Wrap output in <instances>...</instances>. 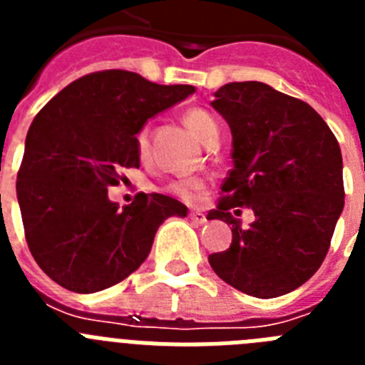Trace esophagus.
Wrapping results in <instances>:
<instances>
[{"label":"esophagus","instance_id":"1","mask_svg":"<svg viewBox=\"0 0 365 365\" xmlns=\"http://www.w3.org/2000/svg\"><path fill=\"white\" fill-rule=\"evenodd\" d=\"M190 219H192L195 225H205L206 214H202V212H192V214H190Z\"/></svg>","mask_w":365,"mask_h":365}]
</instances>
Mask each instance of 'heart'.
Masks as SVG:
<instances>
[{
    "instance_id": "heart-1",
    "label": "heart",
    "mask_w": 365,
    "mask_h": 365,
    "mask_svg": "<svg viewBox=\"0 0 365 365\" xmlns=\"http://www.w3.org/2000/svg\"><path fill=\"white\" fill-rule=\"evenodd\" d=\"M182 118H185L186 128H188L202 144H205L210 137L217 135V122H215V118L212 117L210 113L205 111V109H188ZM137 150L143 157L148 153V130H143L137 135ZM202 190H205V180L197 179V177L177 179L170 185V192L175 193L177 197L185 199V201H195V199L202 193Z\"/></svg>"
}]
</instances>
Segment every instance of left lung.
I'll list each match as a JSON object with an SVG mask.
<instances>
[{
	"mask_svg": "<svg viewBox=\"0 0 365 365\" xmlns=\"http://www.w3.org/2000/svg\"><path fill=\"white\" fill-rule=\"evenodd\" d=\"M210 106L232 131V163L208 219L232 225V245L208 256L222 282L256 298L294 291L320 269L344 210L341 151L324 118L263 82H232ZM250 207L243 229L233 214Z\"/></svg>",
	"mask_w": 365,
	"mask_h": 365,
	"instance_id": "8db88e82",
	"label": "left lung"
}]
</instances>
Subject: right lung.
<instances>
[{
    "mask_svg": "<svg viewBox=\"0 0 365 365\" xmlns=\"http://www.w3.org/2000/svg\"><path fill=\"white\" fill-rule=\"evenodd\" d=\"M195 93L130 71L87 74L38 113L25 138L16 193L25 240L58 285L91 294L143 265L157 228L188 208L163 193L109 201L122 168L140 166L137 133L150 118Z\"/></svg>",
    "mask_w": 365,
    "mask_h": 365,
    "instance_id": "obj_1",
    "label": "right lung"
}]
</instances>
